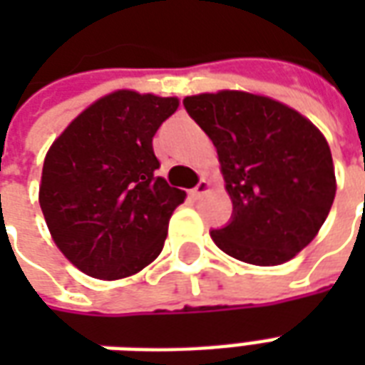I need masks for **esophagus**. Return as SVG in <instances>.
Returning a JSON list of instances; mask_svg holds the SVG:
<instances>
[{
    "instance_id": "esophagus-1",
    "label": "esophagus",
    "mask_w": 365,
    "mask_h": 365,
    "mask_svg": "<svg viewBox=\"0 0 365 365\" xmlns=\"http://www.w3.org/2000/svg\"><path fill=\"white\" fill-rule=\"evenodd\" d=\"M209 190H211V185H209V182L207 180H201V182L193 187V190L190 191V195L193 199H199V197H203L205 193H209Z\"/></svg>"
}]
</instances>
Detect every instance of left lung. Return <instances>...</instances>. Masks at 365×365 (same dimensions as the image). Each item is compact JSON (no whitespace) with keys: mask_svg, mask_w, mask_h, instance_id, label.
<instances>
[{"mask_svg":"<svg viewBox=\"0 0 365 365\" xmlns=\"http://www.w3.org/2000/svg\"><path fill=\"white\" fill-rule=\"evenodd\" d=\"M213 140L232 221L211 230L222 252L254 266H279L313 240L336 195L329 143L305 115L240 90L183 99Z\"/></svg>","mask_w":365,"mask_h":365,"instance_id":"obj_1","label":"left lung"}]
</instances>
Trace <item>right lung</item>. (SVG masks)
Instances as JSON below:
<instances>
[{
  "mask_svg": "<svg viewBox=\"0 0 365 365\" xmlns=\"http://www.w3.org/2000/svg\"><path fill=\"white\" fill-rule=\"evenodd\" d=\"M178 107V97L111 91L51 144L38 203L54 245L83 274L123 279L162 252L185 191L156 175L152 136Z\"/></svg>",
  "mask_w": 365,
  "mask_h": 365,
  "instance_id": "obj_1",
  "label": "right lung"
}]
</instances>
